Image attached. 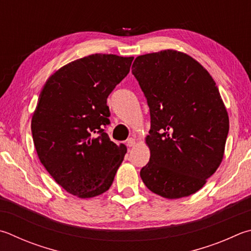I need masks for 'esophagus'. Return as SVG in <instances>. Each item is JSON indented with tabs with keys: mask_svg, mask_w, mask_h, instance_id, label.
Segmentation results:
<instances>
[{
	"mask_svg": "<svg viewBox=\"0 0 251 251\" xmlns=\"http://www.w3.org/2000/svg\"><path fill=\"white\" fill-rule=\"evenodd\" d=\"M135 144H136V140L134 138H129V139H127V141H126L127 147H129V148L130 147H134Z\"/></svg>",
	"mask_w": 251,
	"mask_h": 251,
	"instance_id": "obj_1",
	"label": "esophagus"
}]
</instances>
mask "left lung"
Wrapping results in <instances>:
<instances>
[{
  "instance_id": "obj_1",
  "label": "left lung",
  "mask_w": 251,
  "mask_h": 251,
  "mask_svg": "<svg viewBox=\"0 0 251 251\" xmlns=\"http://www.w3.org/2000/svg\"><path fill=\"white\" fill-rule=\"evenodd\" d=\"M131 72L150 111L141 180L162 198L189 197L224 157L229 120L215 81L192 57L170 49L138 56Z\"/></svg>"
}]
</instances>
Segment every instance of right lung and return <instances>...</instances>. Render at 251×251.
I'll return each mask as SVG.
<instances>
[{
    "instance_id": "obj_1",
    "label": "right lung",
    "mask_w": 251,
    "mask_h": 251,
    "mask_svg": "<svg viewBox=\"0 0 251 251\" xmlns=\"http://www.w3.org/2000/svg\"><path fill=\"white\" fill-rule=\"evenodd\" d=\"M134 57L95 53L50 76L31 118L40 162L67 192L82 199L110 189L127 148L111 141L106 101L128 75Z\"/></svg>"
}]
</instances>
